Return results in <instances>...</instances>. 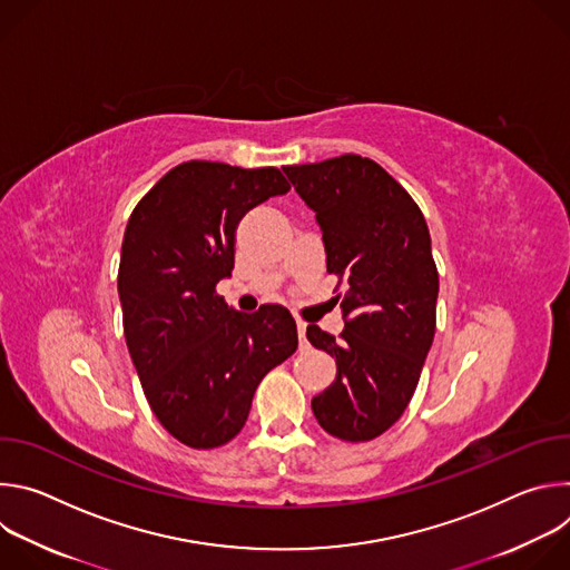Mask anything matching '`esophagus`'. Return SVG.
Wrapping results in <instances>:
<instances>
[{
    "instance_id": "obj_1",
    "label": "esophagus",
    "mask_w": 570,
    "mask_h": 570,
    "mask_svg": "<svg viewBox=\"0 0 570 570\" xmlns=\"http://www.w3.org/2000/svg\"><path fill=\"white\" fill-rule=\"evenodd\" d=\"M297 338H299V350H308V343H306V324L297 320Z\"/></svg>"
}]
</instances>
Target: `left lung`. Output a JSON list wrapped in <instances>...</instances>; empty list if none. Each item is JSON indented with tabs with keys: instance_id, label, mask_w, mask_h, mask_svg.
<instances>
[{
	"instance_id": "left-lung-1",
	"label": "left lung",
	"mask_w": 570,
	"mask_h": 570,
	"mask_svg": "<svg viewBox=\"0 0 570 570\" xmlns=\"http://www.w3.org/2000/svg\"><path fill=\"white\" fill-rule=\"evenodd\" d=\"M322 229L327 273L345 282V330L308 324L313 347L336 356L334 383L313 396L317 424L345 442L385 433L411 403L435 336L438 268L422 209L374 159L341 155L284 167Z\"/></svg>"
}]
</instances>
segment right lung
I'll return each instance as SVG.
<instances>
[{
	"label": "right lung",
	"mask_w": 570,
	"mask_h": 570,
	"mask_svg": "<svg viewBox=\"0 0 570 570\" xmlns=\"http://www.w3.org/2000/svg\"><path fill=\"white\" fill-rule=\"evenodd\" d=\"M288 189L275 167L191 159L128 218L117 277L126 345L150 411L191 449L236 438L262 379L297 350L284 306L238 313L216 293L234 268L238 220Z\"/></svg>",
	"instance_id": "add662e5"
}]
</instances>
